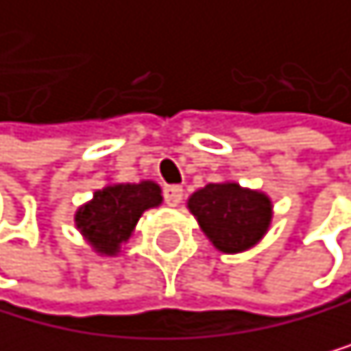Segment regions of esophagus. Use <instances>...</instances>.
<instances>
[{
	"label": "esophagus",
	"mask_w": 351,
	"mask_h": 351,
	"mask_svg": "<svg viewBox=\"0 0 351 351\" xmlns=\"http://www.w3.org/2000/svg\"><path fill=\"white\" fill-rule=\"evenodd\" d=\"M163 199H165V203L168 206H179L181 203V199H183V188L181 186H165V190H163Z\"/></svg>",
	"instance_id": "34e87169"
}]
</instances>
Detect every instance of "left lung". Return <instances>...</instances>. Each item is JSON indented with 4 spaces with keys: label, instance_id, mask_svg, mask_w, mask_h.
Masks as SVG:
<instances>
[{
    "label": "left lung",
    "instance_id": "obj_1",
    "mask_svg": "<svg viewBox=\"0 0 351 351\" xmlns=\"http://www.w3.org/2000/svg\"><path fill=\"white\" fill-rule=\"evenodd\" d=\"M201 230L221 252H243L261 241L272 221V203L239 183H208L188 201Z\"/></svg>",
    "mask_w": 351,
    "mask_h": 351
}]
</instances>
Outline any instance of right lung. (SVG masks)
Wrapping results in <instances>:
<instances>
[{
  "label": "right lung",
  "mask_w": 351,
  "mask_h": 351,
  "mask_svg": "<svg viewBox=\"0 0 351 351\" xmlns=\"http://www.w3.org/2000/svg\"><path fill=\"white\" fill-rule=\"evenodd\" d=\"M159 203L161 188L152 181L112 183L97 190L93 201L77 210L75 223L97 252L117 254L123 241L130 239L139 217Z\"/></svg>",
  "instance_id": "right-lung-1"
}]
</instances>
